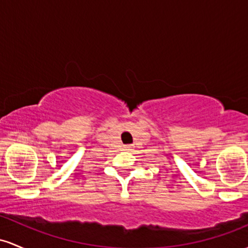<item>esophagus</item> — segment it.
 <instances>
[{
    "label": "esophagus",
    "instance_id": "obj_1",
    "mask_svg": "<svg viewBox=\"0 0 248 248\" xmlns=\"http://www.w3.org/2000/svg\"><path fill=\"white\" fill-rule=\"evenodd\" d=\"M125 149L130 150V149H131V145H126V146H125Z\"/></svg>",
    "mask_w": 248,
    "mask_h": 248
}]
</instances>
